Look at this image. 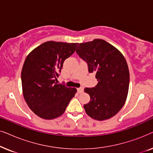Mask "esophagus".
<instances>
[{
	"label": "esophagus",
	"mask_w": 153,
	"mask_h": 153,
	"mask_svg": "<svg viewBox=\"0 0 153 153\" xmlns=\"http://www.w3.org/2000/svg\"><path fill=\"white\" fill-rule=\"evenodd\" d=\"M83 88H77V92H78V93L79 94L83 93Z\"/></svg>",
	"instance_id": "esophagus-1"
}]
</instances>
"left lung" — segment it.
Segmentation results:
<instances>
[{
  "label": "left lung",
  "instance_id": "left-lung-1",
  "mask_svg": "<svg viewBox=\"0 0 153 153\" xmlns=\"http://www.w3.org/2000/svg\"><path fill=\"white\" fill-rule=\"evenodd\" d=\"M87 62L90 73L95 72L97 85L85 88L91 101L83 107L92 118L104 120L114 116L126 101L129 72L126 60L116 47L100 39L79 44L76 50Z\"/></svg>",
  "mask_w": 153,
  "mask_h": 153
}]
</instances>
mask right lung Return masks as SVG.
Here are the masks:
<instances>
[{"label":"right lung","mask_w":153,"mask_h":153,"mask_svg":"<svg viewBox=\"0 0 153 153\" xmlns=\"http://www.w3.org/2000/svg\"><path fill=\"white\" fill-rule=\"evenodd\" d=\"M78 43L49 41L27 56L22 71L23 94L29 108L42 118L61 116L76 89L56 82L65 59L74 53Z\"/></svg>","instance_id":"right-lung-1"}]
</instances>
